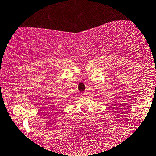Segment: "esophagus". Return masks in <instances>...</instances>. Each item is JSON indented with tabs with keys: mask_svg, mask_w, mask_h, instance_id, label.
I'll return each instance as SVG.
<instances>
[{
	"mask_svg": "<svg viewBox=\"0 0 156 156\" xmlns=\"http://www.w3.org/2000/svg\"><path fill=\"white\" fill-rule=\"evenodd\" d=\"M86 95V92H84V93H82V95Z\"/></svg>",
	"mask_w": 156,
	"mask_h": 156,
	"instance_id": "34e87169",
	"label": "esophagus"
}]
</instances>
